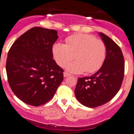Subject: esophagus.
Segmentation results:
<instances>
[{
	"mask_svg": "<svg viewBox=\"0 0 134 134\" xmlns=\"http://www.w3.org/2000/svg\"><path fill=\"white\" fill-rule=\"evenodd\" d=\"M70 75H71V74L68 73L67 72L65 71L64 73H63V77H68V76H70Z\"/></svg>",
	"mask_w": 134,
	"mask_h": 134,
	"instance_id": "obj_1",
	"label": "esophagus"
}]
</instances>
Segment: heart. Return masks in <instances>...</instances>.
Here are the masks:
<instances>
[{"instance_id": "obj_1", "label": "heart", "mask_w": 134, "mask_h": 134, "mask_svg": "<svg viewBox=\"0 0 134 134\" xmlns=\"http://www.w3.org/2000/svg\"><path fill=\"white\" fill-rule=\"evenodd\" d=\"M52 53L56 63L63 67L75 57V61L66 67L72 73H93L102 67L106 55V47L102 41L91 35L79 34L69 37L66 44L56 43Z\"/></svg>"}]
</instances>
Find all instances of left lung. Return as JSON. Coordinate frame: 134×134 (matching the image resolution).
<instances>
[{
    "instance_id": "obj_1",
    "label": "left lung",
    "mask_w": 134,
    "mask_h": 134,
    "mask_svg": "<svg viewBox=\"0 0 134 134\" xmlns=\"http://www.w3.org/2000/svg\"><path fill=\"white\" fill-rule=\"evenodd\" d=\"M106 47L101 68L90 77L78 79L75 90L77 99L88 108L108 103L119 91L124 75V59L120 47L109 37L99 32Z\"/></svg>"
}]
</instances>
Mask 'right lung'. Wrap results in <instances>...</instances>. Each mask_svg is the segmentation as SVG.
I'll return each mask as SVG.
<instances>
[{
    "mask_svg": "<svg viewBox=\"0 0 134 134\" xmlns=\"http://www.w3.org/2000/svg\"><path fill=\"white\" fill-rule=\"evenodd\" d=\"M57 31L33 27L16 39L8 53L6 71L14 95L39 106L49 102L63 80V70L53 59Z\"/></svg>",
    "mask_w": 134,
    "mask_h": 134,
    "instance_id": "1",
    "label": "right lung"
}]
</instances>
